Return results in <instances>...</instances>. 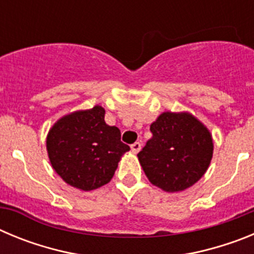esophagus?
<instances>
[{"label":"esophagus","mask_w":254,"mask_h":254,"mask_svg":"<svg viewBox=\"0 0 254 254\" xmlns=\"http://www.w3.org/2000/svg\"><path fill=\"white\" fill-rule=\"evenodd\" d=\"M141 146H142V145H141L140 142H134L131 145V150L134 152V154H137V152L141 150Z\"/></svg>","instance_id":"esophagus-1"}]
</instances>
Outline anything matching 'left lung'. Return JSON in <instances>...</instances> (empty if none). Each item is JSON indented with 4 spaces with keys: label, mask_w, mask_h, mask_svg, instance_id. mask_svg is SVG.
<instances>
[{
    "label": "left lung",
    "mask_w": 254,
    "mask_h": 254,
    "mask_svg": "<svg viewBox=\"0 0 254 254\" xmlns=\"http://www.w3.org/2000/svg\"><path fill=\"white\" fill-rule=\"evenodd\" d=\"M150 131L152 137L137 156L152 185L165 192H179L202 178L214 143L210 131L196 117L187 112H164Z\"/></svg>",
    "instance_id": "obj_1"
}]
</instances>
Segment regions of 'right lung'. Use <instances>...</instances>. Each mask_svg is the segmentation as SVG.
<instances>
[{
  "label": "right lung",
  "mask_w": 254,
  "mask_h": 254,
  "mask_svg": "<svg viewBox=\"0 0 254 254\" xmlns=\"http://www.w3.org/2000/svg\"><path fill=\"white\" fill-rule=\"evenodd\" d=\"M105 111L95 105L62 117L47 136L49 161L67 185L93 190L113 178L128 145L121 141V131L104 121Z\"/></svg>",
  "instance_id": "right-lung-1"
}]
</instances>
